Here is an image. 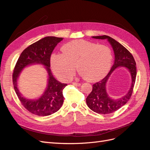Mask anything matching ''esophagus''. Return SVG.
I'll list each match as a JSON object with an SVG mask.
<instances>
[{"label": "esophagus", "mask_w": 150, "mask_h": 150, "mask_svg": "<svg viewBox=\"0 0 150 150\" xmlns=\"http://www.w3.org/2000/svg\"><path fill=\"white\" fill-rule=\"evenodd\" d=\"M72 84L73 85H74V86H81V83H72Z\"/></svg>", "instance_id": "34e87169"}]
</instances>
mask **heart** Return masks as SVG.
Returning <instances> with one entry per match:
<instances>
[{"label":"heart","mask_w":150,"mask_h":150,"mask_svg":"<svg viewBox=\"0 0 150 150\" xmlns=\"http://www.w3.org/2000/svg\"><path fill=\"white\" fill-rule=\"evenodd\" d=\"M61 49L62 53L52 54L51 63L54 72L62 80L72 78L76 65L80 75L90 82L103 78L111 67L112 54L106 46L79 39L66 44Z\"/></svg>","instance_id":"b5f03b06"}]
</instances>
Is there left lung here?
<instances>
[{"instance_id": "1", "label": "left lung", "mask_w": 150, "mask_h": 150, "mask_svg": "<svg viewBox=\"0 0 150 150\" xmlns=\"http://www.w3.org/2000/svg\"><path fill=\"white\" fill-rule=\"evenodd\" d=\"M92 38L97 39H107L114 51L115 61L110 71L105 78L93 85V90L86 98V103L94 112L99 114H110L119 110L130 99L137 76L136 62L133 55L128 49L110 36L104 35L93 36ZM119 67H124L128 70L131 76L132 83L130 89L125 96L115 99L108 96L106 90V84L112 72Z\"/></svg>"}]
</instances>
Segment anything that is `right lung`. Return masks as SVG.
I'll list each match as a JSON object with an SVG mask.
<instances>
[{"label": "right lung", "mask_w": 150, "mask_h": 150, "mask_svg": "<svg viewBox=\"0 0 150 150\" xmlns=\"http://www.w3.org/2000/svg\"><path fill=\"white\" fill-rule=\"evenodd\" d=\"M62 39V38L47 36L30 45L22 51L15 66L13 73V84L15 91L22 105L35 115H51L59 110L64 101L62 91L67 84L61 83L55 79L50 69V58L52 52ZM32 65L44 66L48 75L46 89L39 98L35 99L25 98L18 87V80L22 70Z\"/></svg>", "instance_id": "obj_1"}]
</instances>
